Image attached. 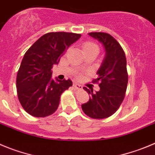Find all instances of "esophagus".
<instances>
[{
  "label": "esophagus",
  "instance_id": "esophagus-1",
  "mask_svg": "<svg viewBox=\"0 0 155 155\" xmlns=\"http://www.w3.org/2000/svg\"><path fill=\"white\" fill-rule=\"evenodd\" d=\"M73 88L76 89H82V86H80L79 84H77V83H73Z\"/></svg>",
  "mask_w": 155,
  "mask_h": 155
}]
</instances>
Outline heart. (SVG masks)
Returning <instances> with one entry per match:
<instances>
[{"label":"heart","instance_id":"1","mask_svg":"<svg viewBox=\"0 0 155 155\" xmlns=\"http://www.w3.org/2000/svg\"><path fill=\"white\" fill-rule=\"evenodd\" d=\"M82 50L84 53H86L88 51H91V50H95L99 53V47L97 45L94 43L93 42L91 41H86L85 42L82 46Z\"/></svg>","mask_w":155,"mask_h":155}]
</instances>
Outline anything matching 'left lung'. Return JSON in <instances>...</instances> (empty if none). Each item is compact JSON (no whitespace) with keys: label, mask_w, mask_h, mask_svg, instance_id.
Listing matches in <instances>:
<instances>
[{"label":"left lung","mask_w":155,"mask_h":155,"mask_svg":"<svg viewBox=\"0 0 155 155\" xmlns=\"http://www.w3.org/2000/svg\"><path fill=\"white\" fill-rule=\"evenodd\" d=\"M89 35L102 43L105 55L97 72L98 78L92 81L99 83L100 90L93 92V89L83 87L90 96L82 108L90 118L102 119L113 115L124 100L128 80L126 57L123 49L110 34L92 32Z\"/></svg>","instance_id":"left-lung-1"}]
</instances>
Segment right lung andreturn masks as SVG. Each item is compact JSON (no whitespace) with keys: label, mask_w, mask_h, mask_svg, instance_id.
<instances>
[{"label":"right lung","mask_w":155,"mask_h":155,"mask_svg":"<svg viewBox=\"0 0 155 155\" xmlns=\"http://www.w3.org/2000/svg\"><path fill=\"white\" fill-rule=\"evenodd\" d=\"M81 34L52 32L42 36L24 54L17 75V95L24 110L43 118L56 112L60 95L73 86L70 79L54 81L52 68Z\"/></svg>","instance_id":"right-lung-1"}]
</instances>
